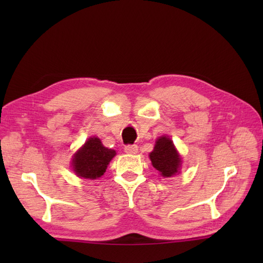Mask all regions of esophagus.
I'll return each instance as SVG.
<instances>
[{
	"instance_id": "obj_1",
	"label": "esophagus",
	"mask_w": 263,
	"mask_h": 263,
	"mask_svg": "<svg viewBox=\"0 0 263 263\" xmlns=\"http://www.w3.org/2000/svg\"><path fill=\"white\" fill-rule=\"evenodd\" d=\"M125 153L128 155H136L138 153V146L137 145H128L125 147Z\"/></svg>"
}]
</instances>
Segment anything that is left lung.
Masks as SVG:
<instances>
[{"label": "left lung", "instance_id": "left-lung-1", "mask_svg": "<svg viewBox=\"0 0 263 263\" xmlns=\"http://www.w3.org/2000/svg\"><path fill=\"white\" fill-rule=\"evenodd\" d=\"M149 158L154 168L160 172L163 178H171L180 173L181 158L173 145V141L169 137L162 136L157 139L155 148L150 153Z\"/></svg>", "mask_w": 263, "mask_h": 263}]
</instances>
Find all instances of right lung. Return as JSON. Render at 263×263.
<instances>
[{
    "label": "right lung",
    "instance_id": "1",
    "mask_svg": "<svg viewBox=\"0 0 263 263\" xmlns=\"http://www.w3.org/2000/svg\"><path fill=\"white\" fill-rule=\"evenodd\" d=\"M116 151L103 146L98 137H91L79 149L72 159V169L78 177L98 179L105 173Z\"/></svg>",
    "mask_w": 263,
    "mask_h": 263
}]
</instances>
